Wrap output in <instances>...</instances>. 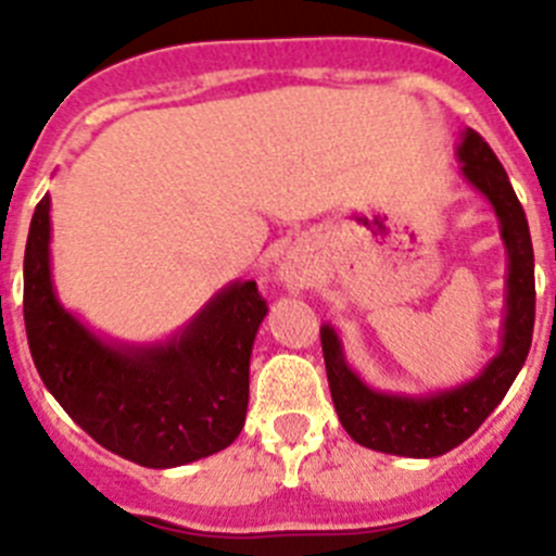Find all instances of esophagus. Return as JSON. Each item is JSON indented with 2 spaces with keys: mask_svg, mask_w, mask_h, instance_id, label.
Listing matches in <instances>:
<instances>
[{
  "mask_svg": "<svg viewBox=\"0 0 556 556\" xmlns=\"http://www.w3.org/2000/svg\"><path fill=\"white\" fill-rule=\"evenodd\" d=\"M278 275H281V281L287 283L289 289H303V287H306V269H303L301 264H294V262L281 264Z\"/></svg>",
  "mask_w": 556,
  "mask_h": 556,
  "instance_id": "esophagus-1",
  "label": "esophagus"
}]
</instances>
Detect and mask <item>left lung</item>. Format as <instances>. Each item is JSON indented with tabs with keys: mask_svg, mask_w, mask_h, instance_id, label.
I'll list each match as a JSON object with an SVG mask.
<instances>
[{
	"mask_svg": "<svg viewBox=\"0 0 556 556\" xmlns=\"http://www.w3.org/2000/svg\"><path fill=\"white\" fill-rule=\"evenodd\" d=\"M456 155H459L462 175L493 205L501 239L507 248V317H504L501 351L468 384L431 392V395H392V392L370 390L348 367L337 331L323 326V356H326L328 387H331L339 424L345 426L358 445L381 454L429 459V456L448 454L451 448L465 443L504 401L532 348L534 250L523 205L515 198L501 161L479 132L470 127L462 132Z\"/></svg>",
	"mask_w": 556,
	"mask_h": 556,
	"instance_id": "left-lung-1",
	"label": "left lung"
}]
</instances>
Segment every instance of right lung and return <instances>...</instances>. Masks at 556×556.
<instances>
[{
  "label": "right lung",
  "mask_w": 556,
  "mask_h": 556,
  "mask_svg": "<svg viewBox=\"0 0 556 556\" xmlns=\"http://www.w3.org/2000/svg\"><path fill=\"white\" fill-rule=\"evenodd\" d=\"M267 301L236 281L169 342L122 345L88 331L58 301L49 273V194L24 248V328L47 390L102 448L144 468L217 454L244 426L250 353Z\"/></svg>",
  "instance_id": "add662e5"
}]
</instances>
